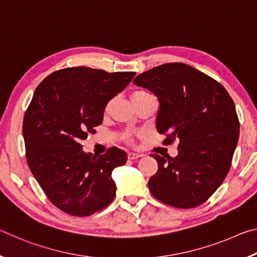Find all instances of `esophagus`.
I'll return each instance as SVG.
<instances>
[{"label":"esophagus","instance_id":"obj_1","mask_svg":"<svg viewBox=\"0 0 257 257\" xmlns=\"http://www.w3.org/2000/svg\"><path fill=\"white\" fill-rule=\"evenodd\" d=\"M141 154H137V153H128V159L129 160H136L138 158H141Z\"/></svg>","mask_w":257,"mask_h":257}]
</instances>
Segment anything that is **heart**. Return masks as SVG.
Wrapping results in <instances>:
<instances>
[{"label":"heart","instance_id":"heart-1","mask_svg":"<svg viewBox=\"0 0 257 257\" xmlns=\"http://www.w3.org/2000/svg\"><path fill=\"white\" fill-rule=\"evenodd\" d=\"M147 96H151V94H150L149 92H145V90H137V92L133 93V95H132V101H133V103L138 102V101H141V99L145 98V97H147ZM108 107H110V103L107 104V106H106V108H105L106 111L108 110Z\"/></svg>","mask_w":257,"mask_h":257}]
</instances>
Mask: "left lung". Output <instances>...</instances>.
<instances>
[{"label":"left lung","mask_w":257,"mask_h":257,"mask_svg":"<svg viewBox=\"0 0 257 257\" xmlns=\"http://www.w3.org/2000/svg\"><path fill=\"white\" fill-rule=\"evenodd\" d=\"M134 84L159 99L156 129L165 142L179 139L178 155H153L158 172L152 195L168 205L191 208L212 196L227 177L239 138L233 101L224 87L185 63H165L138 75Z\"/></svg>","instance_id":"1"}]
</instances>
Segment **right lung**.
I'll use <instances>...</instances> for the list:
<instances>
[{
    "instance_id": "right-lung-1",
    "label": "right lung",
    "mask_w": 257,
    "mask_h": 257,
    "mask_svg": "<svg viewBox=\"0 0 257 257\" xmlns=\"http://www.w3.org/2000/svg\"><path fill=\"white\" fill-rule=\"evenodd\" d=\"M135 75L67 68L51 73L35 90L23 124L26 159L46 196L68 214H94L114 199L112 171L127 162V153L111 147L93 155L80 142L95 133L106 104Z\"/></svg>"
}]
</instances>
